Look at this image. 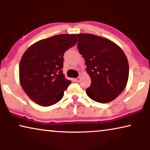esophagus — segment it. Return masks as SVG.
<instances>
[{
    "label": "esophagus",
    "instance_id": "1",
    "mask_svg": "<svg viewBox=\"0 0 150 150\" xmlns=\"http://www.w3.org/2000/svg\"><path fill=\"white\" fill-rule=\"evenodd\" d=\"M80 80H81V77H77V78L75 79V81H76V82H79V81H80Z\"/></svg>",
    "mask_w": 150,
    "mask_h": 150
}]
</instances>
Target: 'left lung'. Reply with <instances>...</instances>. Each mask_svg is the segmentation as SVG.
<instances>
[{
    "mask_svg": "<svg viewBox=\"0 0 150 150\" xmlns=\"http://www.w3.org/2000/svg\"><path fill=\"white\" fill-rule=\"evenodd\" d=\"M77 49L86 64L91 84L87 95L99 103L113 101L123 91L129 76V64L123 50L112 41L98 35L80 33Z\"/></svg>",
    "mask_w": 150,
    "mask_h": 150,
    "instance_id": "left-lung-1",
    "label": "left lung"
}]
</instances>
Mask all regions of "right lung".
Returning <instances> with one entry per match:
<instances>
[{
  "mask_svg": "<svg viewBox=\"0 0 150 150\" xmlns=\"http://www.w3.org/2000/svg\"><path fill=\"white\" fill-rule=\"evenodd\" d=\"M77 42L75 34H59L38 41L24 53L19 64L20 82L37 104L49 106L62 99L71 83L62 73L64 53Z\"/></svg>",
  "mask_w": 150,
  "mask_h": 150,
  "instance_id": "right-lung-1",
  "label": "right lung"
}]
</instances>
